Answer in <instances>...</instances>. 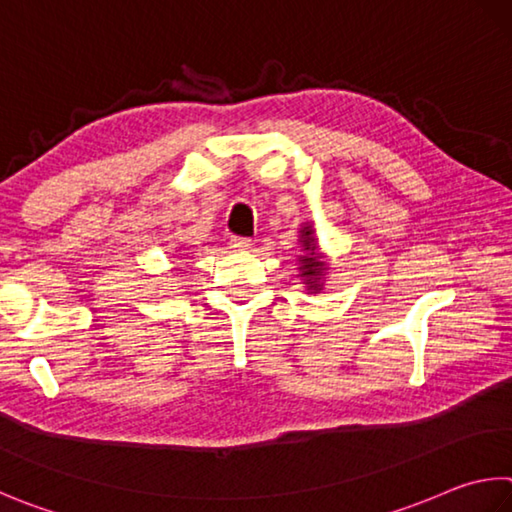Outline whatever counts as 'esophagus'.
<instances>
[{"mask_svg": "<svg viewBox=\"0 0 512 512\" xmlns=\"http://www.w3.org/2000/svg\"><path fill=\"white\" fill-rule=\"evenodd\" d=\"M230 248L237 250V253H248V250L253 248V241H250L248 237H232Z\"/></svg>", "mask_w": 512, "mask_h": 512, "instance_id": "esophagus-1", "label": "esophagus"}]
</instances>
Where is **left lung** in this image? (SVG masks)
I'll use <instances>...</instances> for the list:
<instances>
[{
    "label": "left lung",
    "instance_id": "8db88e82",
    "mask_svg": "<svg viewBox=\"0 0 512 512\" xmlns=\"http://www.w3.org/2000/svg\"><path fill=\"white\" fill-rule=\"evenodd\" d=\"M300 232V250L302 253L297 255V271H300L304 284H306V291L309 293H320L324 288V275L329 271V264L324 262V253L320 250L318 244V237H315V226L311 221H304V224L297 228Z\"/></svg>",
    "mask_w": 512,
    "mask_h": 512
}]
</instances>
